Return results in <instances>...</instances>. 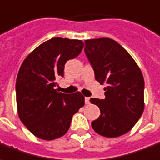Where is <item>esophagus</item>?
Masks as SVG:
<instances>
[{
  "instance_id": "1",
  "label": "esophagus",
  "mask_w": 160,
  "mask_h": 160,
  "mask_svg": "<svg viewBox=\"0 0 160 160\" xmlns=\"http://www.w3.org/2000/svg\"><path fill=\"white\" fill-rule=\"evenodd\" d=\"M85 102H86V104H89L90 103V98L89 97H85Z\"/></svg>"
}]
</instances>
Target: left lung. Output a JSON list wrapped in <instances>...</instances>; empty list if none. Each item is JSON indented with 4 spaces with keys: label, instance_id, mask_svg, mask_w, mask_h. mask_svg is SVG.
<instances>
[{
    "label": "left lung",
    "instance_id": "8db88e82",
    "mask_svg": "<svg viewBox=\"0 0 160 160\" xmlns=\"http://www.w3.org/2000/svg\"><path fill=\"white\" fill-rule=\"evenodd\" d=\"M84 52L95 80L106 83L105 98H91L101 116L92 122L95 132L117 138L130 131L144 111V81L139 67L117 41L108 38L85 41Z\"/></svg>",
    "mask_w": 160,
    "mask_h": 160
}]
</instances>
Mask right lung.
Returning a JSON list of instances; mask_svg holds the SVG:
<instances>
[{"mask_svg":"<svg viewBox=\"0 0 160 160\" xmlns=\"http://www.w3.org/2000/svg\"><path fill=\"white\" fill-rule=\"evenodd\" d=\"M83 42L53 38L40 44L22 62L16 79L18 115L36 137L53 140L69 130L72 116L85 105L80 92L58 93L56 80L64 76L65 65L81 52Z\"/></svg>","mask_w":160,"mask_h":160,"instance_id":"right-lung-1","label":"right lung"}]
</instances>
